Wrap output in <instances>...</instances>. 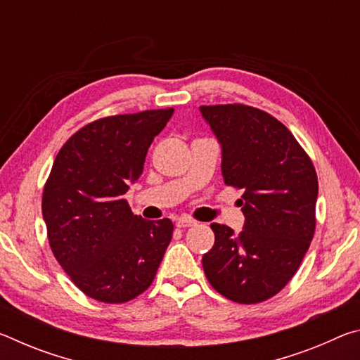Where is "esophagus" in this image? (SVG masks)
<instances>
[{
    "mask_svg": "<svg viewBox=\"0 0 360 360\" xmlns=\"http://www.w3.org/2000/svg\"><path fill=\"white\" fill-rule=\"evenodd\" d=\"M193 225H197V222H195L193 219H188V217H181L176 221V227H179V229H188V227H193Z\"/></svg>",
    "mask_w": 360,
    "mask_h": 360,
    "instance_id": "1",
    "label": "esophagus"
}]
</instances>
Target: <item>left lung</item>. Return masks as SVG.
I'll list each match as a JSON object with an SVG mask.
<instances>
[{"label": "left lung", "instance_id": "8db88e82", "mask_svg": "<svg viewBox=\"0 0 360 360\" xmlns=\"http://www.w3.org/2000/svg\"><path fill=\"white\" fill-rule=\"evenodd\" d=\"M222 149L227 186L243 188L245 225L235 233L211 224L214 246L203 270L236 303L276 295L307 254L316 229L318 176L307 152L278 119L245 105L200 106Z\"/></svg>", "mask_w": 360, "mask_h": 360}]
</instances>
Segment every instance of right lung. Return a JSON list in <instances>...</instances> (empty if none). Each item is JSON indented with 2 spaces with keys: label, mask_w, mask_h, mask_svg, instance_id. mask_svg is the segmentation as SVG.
<instances>
[{
  "label": "right lung",
  "mask_w": 360,
  "mask_h": 360,
  "mask_svg": "<svg viewBox=\"0 0 360 360\" xmlns=\"http://www.w3.org/2000/svg\"><path fill=\"white\" fill-rule=\"evenodd\" d=\"M173 108L82 127L56 157L42 192L49 245L85 295L124 303L149 288L173 236L169 219L135 216L124 195L143 173Z\"/></svg>",
  "instance_id": "right-lung-1"
}]
</instances>
